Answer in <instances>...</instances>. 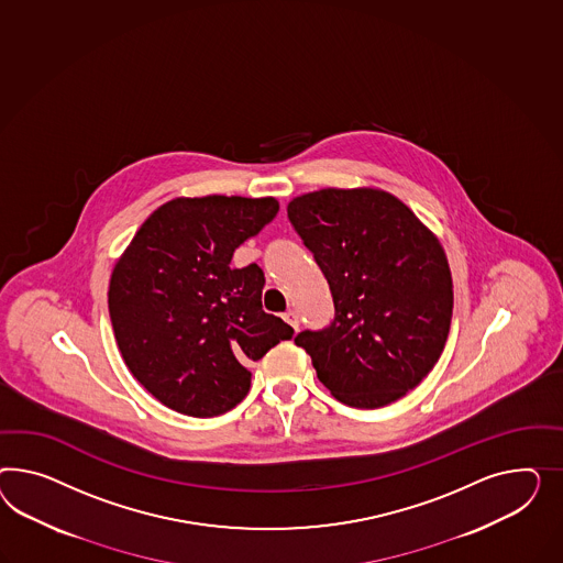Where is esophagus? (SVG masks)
Masks as SVG:
<instances>
[{"instance_id":"obj_1","label":"esophagus","mask_w":563,"mask_h":563,"mask_svg":"<svg viewBox=\"0 0 563 563\" xmlns=\"http://www.w3.org/2000/svg\"><path fill=\"white\" fill-rule=\"evenodd\" d=\"M285 320L289 321L290 325H292V330L297 332L299 330V325H301V320H299V313L295 311V309H289L287 313H285Z\"/></svg>"}]
</instances>
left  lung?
Returning a JSON list of instances; mask_svg holds the SVG:
<instances>
[{"mask_svg":"<svg viewBox=\"0 0 563 563\" xmlns=\"http://www.w3.org/2000/svg\"><path fill=\"white\" fill-rule=\"evenodd\" d=\"M287 214L334 299L330 325L295 344L346 406L375 410L406 396L439 363L451 330L441 243L401 200L373 188L309 192Z\"/></svg>","mask_w":563,"mask_h":563,"instance_id":"obj_1","label":"left lung"}]
</instances>
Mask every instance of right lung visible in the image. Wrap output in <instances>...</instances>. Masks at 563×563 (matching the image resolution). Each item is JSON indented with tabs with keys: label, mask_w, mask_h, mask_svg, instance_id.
Returning a JSON list of instances; mask_svg holds the SVG:
<instances>
[{
	"label": "right lung",
	"mask_w": 563,
	"mask_h": 563,
	"mask_svg": "<svg viewBox=\"0 0 563 563\" xmlns=\"http://www.w3.org/2000/svg\"><path fill=\"white\" fill-rule=\"evenodd\" d=\"M278 213L273 197L176 198L141 225L117 262L108 311L124 365L164 406L195 418L235 408L250 363L289 323L262 309L258 264L233 268V252Z\"/></svg>",
	"instance_id": "obj_1"
}]
</instances>
